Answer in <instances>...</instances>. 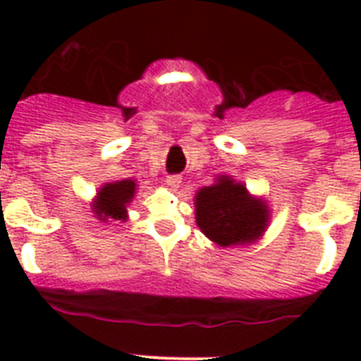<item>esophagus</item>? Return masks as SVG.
Instances as JSON below:
<instances>
[{
  "label": "esophagus",
  "mask_w": 361,
  "mask_h": 361,
  "mask_svg": "<svg viewBox=\"0 0 361 361\" xmlns=\"http://www.w3.org/2000/svg\"><path fill=\"white\" fill-rule=\"evenodd\" d=\"M180 183H183V177H180V175H168V177H166V184L170 188H173V190L180 186Z\"/></svg>",
  "instance_id": "34e87169"
}]
</instances>
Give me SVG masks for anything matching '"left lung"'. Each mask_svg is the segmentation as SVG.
<instances>
[{
  "instance_id": "8db88e82",
  "label": "left lung",
  "mask_w": 361,
  "mask_h": 361,
  "mask_svg": "<svg viewBox=\"0 0 361 361\" xmlns=\"http://www.w3.org/2000/svg\"><path fill=\"white\" fill-rule=\"evenodd\" d=\"M195 220L200 231L215 244H251L264 235L269 222L267 204L247 193L244 184L220 175L195 197Z\"/></svg>"
}]
</instances>
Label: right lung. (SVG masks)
<instances>
[{
    "instance_id": "1",
    "label": "right lung",
    "mask_w": 361,
    "mask_h": 361,
    "mask_svg": "<svg viewBox=\"0 0 361 361\" xmlns=\"http://www.w3.org/2000/svg\"><path fill=\"white\" fill-rule=\"evenodd\" d=\"M135 180L124 178L117 183L104 184L97 193V199L92 204L94 213L101 222H110V220H126L128 219V206L135 195Z\"/></svg>"
}]
</instances>
